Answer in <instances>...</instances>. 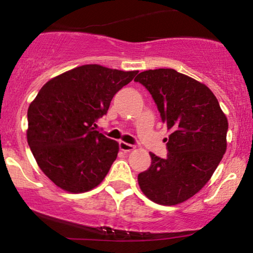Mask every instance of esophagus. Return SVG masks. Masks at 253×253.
Instances as JSON below:
<instances>
[{
    "mask_svg": "<svg viewBox=\"0 0 253 253\" xmlns=\"http://www.w3.org/2000/svg\"><path fill=\"white\" fill-rule=\"evenodd\" d=\"M133 146L132 144H129V143H126V142H120V149L122 151H131L133 150Z\"/></svg>",
    "mask_w": 253,
    "mask_h": 253,
    "instance_id": "1",
    "label": "esophagus"
}]
</instances>
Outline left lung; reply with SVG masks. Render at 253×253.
<instances>
[{"instance_id": "8db88e82", "label": "left lung", "mask_w": 253, "mask_h": 253, "mask_svg": "<svg viewBox=\"0 0 253 253\" xmlns=\"http://www.w3.org/2000/svg\"><path fill=\"white\" fill-rule=\"evenodd\" d=\"M135 81L150 92L171 131L167 157L150 152L151 165L138 174V184L157 204H179L208 183L222 161L226 116L207 85L173 69L143 71Z\"/></svg>"}]
</instances>
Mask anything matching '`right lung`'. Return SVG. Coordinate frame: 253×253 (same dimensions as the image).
I'll use <instances>...</instances> for the list:
<instances>
[{
	"instance_id": "right-lung-1",
	"label": "right lung",
	"mask_w": 253,
	"mask_h": 253,
	"mask_svg": "<svg viewBox=\"0 0 253 253\" xmlns=\"http://www.w3.org/2000/svg\"><path fill=\"white\" fill-rule=\"evenodd\" d=\"M138 71L86 64L46 82L28 109L27 138L48 178L65 191H89L104 179L118 143L95 130L112 97Z\"/></svg>"
}]
</instances>
